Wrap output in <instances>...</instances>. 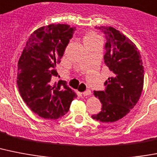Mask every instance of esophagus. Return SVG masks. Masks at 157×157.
I'll return each mask as SVG.
<instances>
[{
	"label": "esophagus",
	"mask_w": 157,
	"mask_h": 157,
	"mask_svg": "<svg viewBox=\"0 0 157 157\" xmlns=\"http://www.w3.org/2000/svg\"><path fill=\"white\" fill-rule=\"evenodd\" d=\"M83 95L84 96H89V95H91V91L90 90H85V92H83Z\"/></svg>",
	"instance_id": "34e87169"
}]
</instances>
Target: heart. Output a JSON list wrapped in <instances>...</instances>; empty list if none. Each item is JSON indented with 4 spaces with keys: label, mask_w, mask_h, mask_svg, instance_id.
Segmentation results:
<instances>
[{
    "label": "heart",
    "mask_w": 157,
    "mask_h": 157,
    "mask_svg": "<svg viewBox=\"0 0 157 157\" xmlns=\"http://www.w3.org/2000/svg\"><path fill=\"white\" fill-rule=\"evenodd\" d=\"M97 39H98V37L97 36L96 34H94V33H87V34H85V36H84V43H89V42H92L94 41V40H97Z\"/></svg>",
    "instance_id": "b5f03b06"
}]
</instances>
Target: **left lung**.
Returning <instances> with one entry per match:
<instances>
[{"instance_id": "8db88e82", "label": "left lung", "mask_w": 157, "mask_h": 157, "mask_svg": "<svg viewBox=\"0 0 157 157\" xmlns=\"http://www.w3.org/2000/svg\"><path fill=\"white\" fill-rule=\"evenodd\" d=\"M105 35L104 62L111 72L105 90L94 91L101 110L92 118L102 123H114L127 115L140 98L144 71L140 53L135 43L111 26L96 27Z\"/></svg>"}]
</instances>
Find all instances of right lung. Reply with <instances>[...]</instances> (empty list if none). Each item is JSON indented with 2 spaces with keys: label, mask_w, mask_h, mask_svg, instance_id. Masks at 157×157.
Returning a JSON list of instances; mask_svg holds the SVG:
<instances>
[{
  "label": "right lung",
  "mask_w": 157,
  "mask_h": 157,
  "mask_svg": "<svg viewBox=\"0 0 157 157\" xmlns=\"http://www.w3.org/2000/svg\"><path fill=\"white\" fill-rule=\"evenodd\" d=\"M75 27L51 24L36 30L26 42L17 63V84L21 98L34 113L43 118L57 119L69 110L76 98L65 82L53 83Z\"/></svg>",
  "instance_id": "1"
}]
</instances>
